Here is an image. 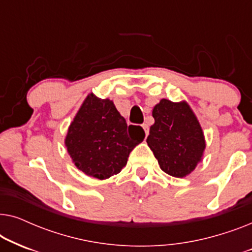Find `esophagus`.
<instances>
[{
    "label": "esophagus",
    "instance_id": "esophagus-1",
    "mask_svg": "<svg viewBox=\"0 0 252 252\" xmlns=\"http://www.w3.org/2000/svg\"><path fill=\"white\" fill-rule=\"evenodd\" d=\"M142 128L144 129V134H146V136H148V134H149V126H148L147 124H143Z\"/></svg>",
    "mask_w": 252,
    "mask_h": 252
}]
</instances>
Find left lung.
Here are the masks:
<instances>
[{"label": "left lung", "mask_w": 252, "mask_h": 252, "mask_svg": "<svg viewBox=\"0 0 252 252\" xmlns=\"http://www.w3.org/2000/svg\"><path fill=\"white\" fill-rule=\"evenodd\" d=\"M153 117L147 143L160 168L175 178L190 174L205 149L204 134L190 106L163 98L155 105Z\"/></svg>", "instance_id": "1"}]
</instances>
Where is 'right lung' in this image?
<instances>
[{"label": "right lung", "mask_w": 252, "mask_h": 252, "mask_svg": "<svg viewBox=\"0 0 252 252\" xmlns=\"http://www.w3.org/2000/svg\"><path fill=\"white\" fill-rule=\"evenodd\" d=\"M144 136L142 127L127 126L112 101L89 94L68 127L65 146L79 170L104 180L122 171Z\"/></svg>", "instance_id": "add662e5"}]
</instances>
